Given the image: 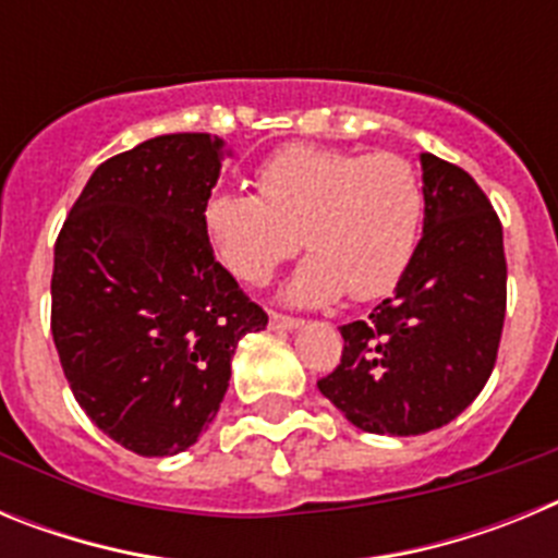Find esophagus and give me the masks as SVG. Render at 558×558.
Wrapping results in <instances>:
<instances>
[{
	"instance_id": "esophagus-1",
	"label": "esophagus",
	"mask_w": 558,
	"mask_h": 558,
	"mask_svg": "<svg viewBox=\"0 0 558 558\" xmlns=\"http://www.w3.org/2000/svg\"><path fill=\"white\" fill-rule=\"evenodd\" d=\"M270 327L274 329H295L299 324H302V318H295V315H284V313H276V310H270Z\"/></svg>"
}]
</instances>
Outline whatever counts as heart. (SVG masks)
Segmentation results:
<instances>
[{
	"label": "heart",
	"mask_w": 558,
	"mask_h": 558,
	"mask_svg": "<svg viewBox=\"0 0 558 558\" xmlns=\"http://www.w3.org/2000/svg\"><path fill=\"white\" fill-rule=\"evenodd\" d=\"M254 184L259 198L211 192L204 204L209 243L245 284L268 282L299 245L313 254L290 282L295 302H374L405 276L425 223V186L405 156L293 142L259 161Z\"/></svg>",
	"instance_id": "obj_1"
}]
</instances>
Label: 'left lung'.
Instances as JSON below:
<instances>
[{
    "label": "left lung",
    "mask_w": 558,
    "mask_h": 558,
    "mask_svg": "<svg viewBox=\"0 0 558 558\" xmlns=\"http://www.w3.org/2000/svg\"><path fill=\"white\" fill-rule=\"evenodd\" d=\"M425 234L397 293L340 327L343 352L318 379L368 433L418 436L483 391L506 322V251L492 201L470 172L422 153Z\"/></svg>",
    "instance_id": "left-lung-1"
}]
</instances>
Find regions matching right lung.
Wrapping results in <instances>:
<instances>
[{
    "instance_id": "1",
    "label": "right lung",
    "mask_w": 558,
    "mask_h": 558,
    "mask_svg": "<svg viewBox=\"0 0 558 558\" xmlns=\"http://www.w3.org/2000/svg\"><path fill=\"white\" fill-rule=\"evenodd\" d=\"M211 133H170L102 161L56 240L52 340L86 416L136 456L198 441L240 338L268 313L215 259L204 204Z\"/></svg>"
}]
</instances>
